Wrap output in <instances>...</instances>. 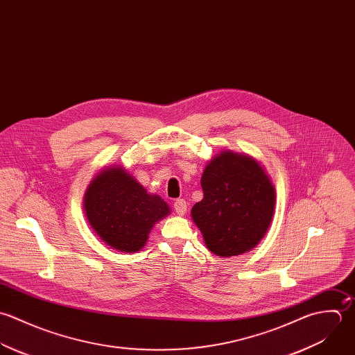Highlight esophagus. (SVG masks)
Returning <instances> with one entry per match:
<instances>
[{
    "instance_id": "obj_1",
    "label": "esophagus",
    "mask_w": 355,
    "mask_h": 355,
    "mask_svg": "<svg viewBox=\"0 0 355 355\" xmlns=\"http://www.w3.org/2000/svg\"><path fill=\"white\" fill-rule=\"evenodd\" d=\"M173 208H175V211H176V214L179 216H183L186 214V211H187V202L183 198H179V200L175 201Z\"/></svg>"
}]
</instances>
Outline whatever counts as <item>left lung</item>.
Wrapping results in <instances>:
<instances>
[{
	"label": "left lung",
	"mask_w": 355,
	"mask_h": 355,
	"mask_svg": "<svg viewBox=\"0 0 355 355\" xmlns=\"http://www.w3.org/2000/svg\"><path fill=\"white\" fill-rule=\"evenodd\" d=\"M204 198L191 209L208 249L230 257L254 248L270 227L275 189L259 161L246 154L222 151L201 178Z\"/></svg>",
	"instance_id": "left-lung-1"
}]
</instances>
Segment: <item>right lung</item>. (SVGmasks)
Instances as JSON below:
<instances>
[{
	"label": "right lung",
	"mask_w": 355,
	"mask_h": 355,
	"mask_svg": "<svg viewBox=\"0 0 355 355\" xmlns=\"http://www.w3.org/2000/svg\"><path fill=\"white\" fill-rule=\"evenodd\" d=\"M84 209L94 232L106 245L125 253L137 252L153 226L169 215V205L135 180L123 168L103 169L89 183Z\"/></svg>",
	"instance_id": "right-lung-1"
}]
</instances>
